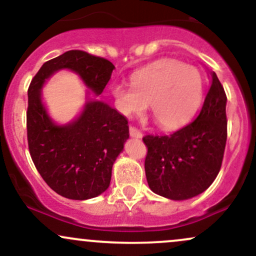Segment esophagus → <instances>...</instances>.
I'll use <instances>...</instances> for the list:
<instances>
[{
  "label": "esophagus",
  "instance_id": "esophagus-1",
  "mask_svg": "<svg viewBox=\"0 0 256 256\" xmlns=\"http://www.w3.org/2000/svg\"><path fill=\"white\" fill-rule=\"evenodd\" d=\"M130 134L132 137H136V138H142V132H140L138 128H134V126H130Z\"/></svg>",
  "mask_w": 256,
  "mask_h": 256
}]
</instances>
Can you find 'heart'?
<instances>
[{
    "label": "heart",
    "mask_w": 256,
    "mask_h": 256,
    "mask_svg": "<svg viewBox=\"0 0 256 256\" xmlns=\"http://www.w3.org/2000/svg\"><path fill=\"white\" fill-rule=\"evenodd\" d=\"M132 86L113 85L116 108L126 116L142 114L150 106L155 122L165 130L184 125L198 110L204 79L196 67L164 58L131 76Z\"/></svg>",
    "instance_id": "1"
}]
</instances>
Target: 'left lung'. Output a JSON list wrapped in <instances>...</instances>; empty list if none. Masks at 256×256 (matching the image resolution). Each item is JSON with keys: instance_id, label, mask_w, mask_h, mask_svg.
<instances>
[{"instance_id": "1", "label": "left lung", "mask_w": 256, "mask_h": 256, "mask_svg": "<svg viewBox=\"0 0 256 256\" xmlns=\"http://www.w3.org/2000/svg\"><path fill=\"white\" fill-rule=\"evenodd\" d=\"M226 94L214 72L201 110L184 128L165 136L146 134L144 168L152 192L170 200L204 192L222 167L228 138Z\"/></svg>"}]
</instances>
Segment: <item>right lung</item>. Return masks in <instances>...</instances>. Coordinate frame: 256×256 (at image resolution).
<instances>
[{
  "instance_id": "1",
  "label": "right lung",
  "mask_w": 256,
  "mask_h": 256,
  "mask_svg": "<svg viewBox=\"0 0 256 256\" xmlns=\"http://www.w3.org/2000/svg\"><path fill=\"white\" fill-rule=\"evenodd\" d=\"M64 68L77 73L92 92L101 95L116 67L107 58L68 50L44 62L28 91V150L37 171L58 195L88 200L110 186L112 167L128 138V122L104 102L88 98L77 119L67 125L55 124L40 90L46 79Z\"/></svg>"
}]
</instances>
